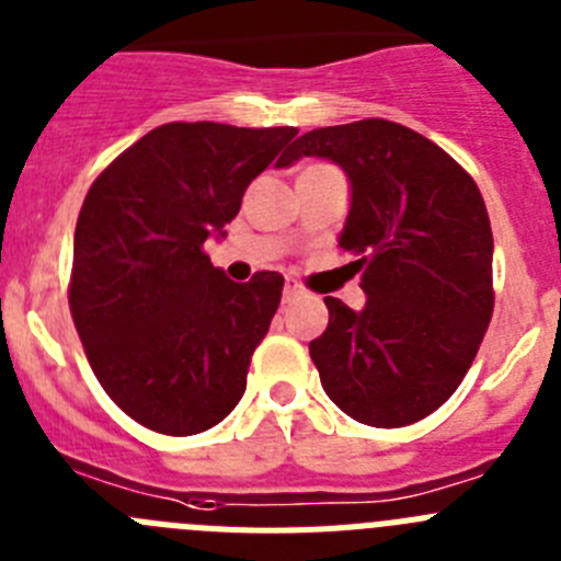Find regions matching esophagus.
<instances>
[{
  "label": "esophagus",
  "mask_w": 561,
  "mask_h": 561,
  "mask_svg": "<svg viewBox=\"0 0 561 561\" xmlns=\"http://www.w3.org/2000/svg\"><path fill=\"white\" fill-rule=\"evenodd\" d=\"M299 296H305V285L296 279H285V290H282V299L285 301H293L299 299Z\"/></svg>",
  "instance_id": "esophagus-1"
}]
</instances>
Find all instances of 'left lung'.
<instances>
[{"instance_id": "8db88e82", "label": "left lung", "mask_w": 561, "mask_h": 561, "mask_svg": "<svg viewBox=\"0 0 561 561\" xmlns=\"http://www.w3.org/2000/svg\"><path fill=\"white\" fill-rule=\"evenodd\" d=\"M301 156L352 181L341 231L366 307L327 296L330 324L310 341L327 397L371 427L431 416L461 386L494 307L492 226L472 175L416 130L388 119L316 128L276 164Z\"/></svg>"}]
</instances>
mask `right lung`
<instances>
[{
    "mask_svg": "<svg viewBox=\"0 0 561 561\" xmlns=\"http://www.w3.org/2000/svg\"><path fill=\"white\" fill-rule=\"evenodd\" d=\"M296 128L168 123L94 179L75 226L69 310L94 377L134 422L195 436L245 391L282 274L226 279L204 251ZM287 156V153H283Z\"/></svg>",
    "mask_w": 561,
    "mask_h": 561,
    "instance_id": "1",
    "label": "right lung"
}]
</instances>
